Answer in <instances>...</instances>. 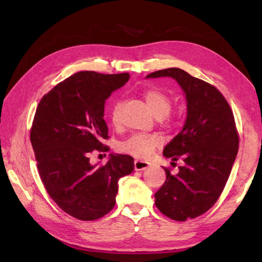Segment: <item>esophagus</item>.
<instances>
[{"label": "esophagus", "mask_w": 262, "mask_h": 262, "mask_svg": "<svg viewBox=\"0 0 262 262\" xmlns=\"http://www.w3.org/2000/svg\"><path fill=\"white\" fill-rule=\"evenodd\" d=\"M149 166V162H146V161H142V160H135L134 162V168L136 171H142L145 170Z\"/></svg>", "instance_id": "1"}]
</instances>
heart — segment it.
<instances>
[{"instance_id": "b5f03b06", "label": "heart", "mask_w": 262, "mask_h": 262, "mask_svg": "<svg viewBox=\"0 0 262 262\" xmlns=\"http://www.w3.org/2000/svg\"><path fill=\"white\" fill-rule=\"evenodd\" d=\"M143 98L145 100V103L151 110V113L157 118H163L170 113L172 102L171 99L165 93L161 92L155 89H148L143 92ZM118 104H115L111 114V119L114 124L118 122ZM162 140L157 135H133L125 142L120 144V149L122 152L128 153L136 158H147L155 148H157Z\"/></svg>"}]
</instances>
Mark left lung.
I'll list each match as a JSON object with an SVG mask.
<instances>
[{
	"label": "left lung",
	"instance_id": "left-lung-1",
	"mask_svg": "<svg viewBox=\"0 0 262 262\" xmlns=\"http://www.w3.org/2000/svg\"><path fill=\"white\" fill-rule=\"evenodd\" d=\"M165 76L185 92L187 118L163 155L185 164L177 173L164 168L166 180L155 192V205L169 219L183 222L206 213L220 198L236 158L238 135L230 104L214 85L177 68L146 79Z\"/></svg>",
	"mask_w": 262,
	"mask_h": 262
}]
</instances>
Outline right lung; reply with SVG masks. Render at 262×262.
Instances as JSON below:
<instances>
[{"label": "right lung", "instance_id": "add662e5", "mask_svg": "<svg viewBox=\"0 0 262 262\" xmlns=\"http://www.w3.org/2000/svg\"><path fill=\"white\" fill-rule=\"evenodd\" d=\"M129 74L83 71L42 97L33 118L30 141L39 176L59 208L81 221L108 214L116 204L118 180L134 170V159L110 154L105 165L90 163L93 151L107 152L104 103L125 85Z\"/></svg>", "mask_w": 262, "mask_h": 262}]
</instances>
